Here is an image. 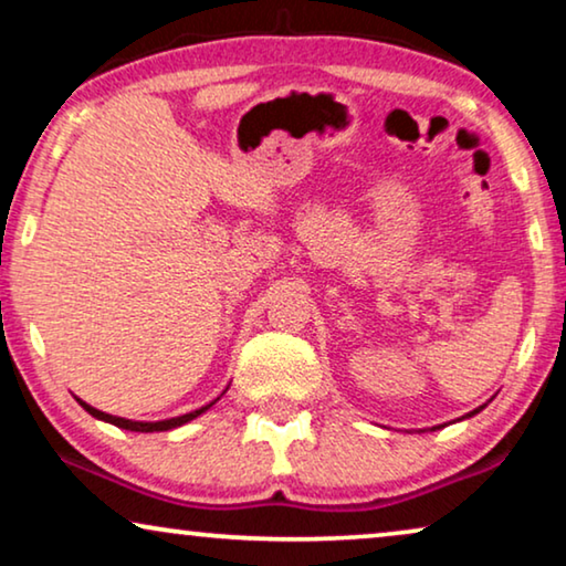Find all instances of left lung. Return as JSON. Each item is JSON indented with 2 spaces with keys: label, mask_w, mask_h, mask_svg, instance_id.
I'll return each instance as SVG.
<instances>
[{
  "label": "left lung",
  "mask_w": 566,
  "mask_h": 566,
  "mask_svg": "<svg viewBox=\"0 0 566 566\" xmlns=\"http://www.w3.org/2000/svg\"><path fill=\"white\" fill-rule=\"evenodd\" d=\"M482 409H484V407H479V409H474V412H469V415H467V417H474V415H476V412H482ZM432 430H438V428H432Z\"/></svg>",
  "instance_id": "obj_1"
}]
</instances>
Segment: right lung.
Returning <instances> with one entry per match:
<instances>
[{"label":"right lung","instance_id":"add662e5","mask_svg":"<svg viewBox=\"0 0 566 566\" xmlns=\"http://www.w3.org/2000/svg\"><path fill=\"white\" fill-rule=\"evenodd\" d=\"M229 389V386H227ZM223 389V391H227ZM221 399V397H219ZM219 399H213L211 405H206V407H200V409H192V412H188V415H180V417H169V420H157V422H144V420H126V417H115V415H107V412H99V409H95V407H90L87 401H82V399H76L80 401V405L87 409V412L92 415V417H97V420H103V422H111V424H115V428H123V430H130V432H161V430H172V428H180V424H185V422H190V420H196V417H200L203 412H208V409H211L216 401Z\"/></svg>","mask_w":566,"mask_h":566}]
</instances>
